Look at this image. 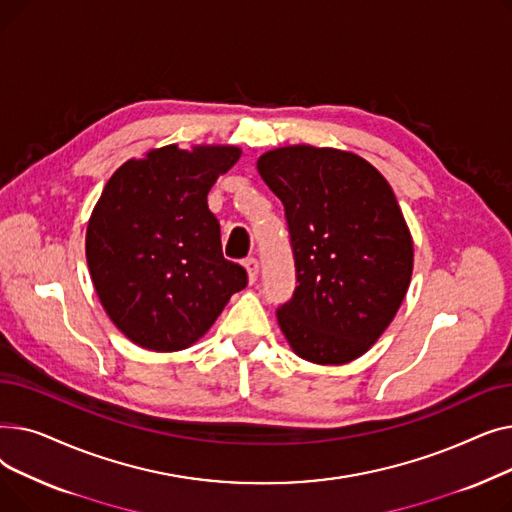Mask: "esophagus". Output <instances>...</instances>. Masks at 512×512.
<instances>
[{"mask_svg": "<svg viewBox=\"0 0 512 512\" xmlns=\"http://www.w3.org/2000/svg\"><path fill=\"white\" fill-rule=\"evenodd\" d=\"M245 267L249 272V282L253 284L257 280V274H259V261L255 257H249V259H245Z\"/></svg>", "mask_w": 512, "mask_h": 512, "instance_id": "obj_1", "label": "esophagus"}]
</instances>
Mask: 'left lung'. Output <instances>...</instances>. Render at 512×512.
<instances>
[{"mask_svg": "<svg viewBox=\"0 0 512 512\" xmlns=\"http://www.w3.org/2000/svg\"><path fill=\"white\" fill-rule=\"evenodd\" d=\"M257 170L282 201L297 288L276 311L299 357L342 365L382 336L405 299L413 240L386 178L338 149L267 151Z\"/></svg>", "mask_w": 512, "mask_h": 512, "instance_id": "obj_1", "label": "left lung"}]
</instances>
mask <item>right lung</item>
Returning <instances> with one entry per match:
<instances>
[{
    "instance_id": "right-lung-1",
    "label": "right lung",
    "mask_w": 512,
    "mask_h": 512,
    "mask_svg": "<svg viewBox=\"0 0 512 512\" xmlns=\"http://www.w3.org/2000/svg\"><path fill=\"white\" fill-rule=\"evenodd\" d=\"M238 157L236 147L168 145L128 159L107 180L87 228V261L103 309L134 344L182 351L247 286L207 207Z\"/></svg>"
}]
</instances>
